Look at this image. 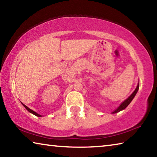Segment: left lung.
I'll list each match as a JSON object with an SVG mask.
<instances>
[{
	"label": "left lung",
	"mask_w": 157,
	"mask_h": 157,
	"mask_svg": "<svg viewBox=\"0 0 157 157\" xmlns=\"http://www.w3.org/2000/svg\"><path fill=\"white\" fill-rule=\"evenodd\" d=\"M139 83L138 84V85H137V87H136V89H135V91L133 92V94L130 95V96L127 98V100H125L124 101V102L122 103V104L119 106V107L118 108H117L114 111H113V113H118V112H119V111H122V110H123V109H125L127 106H128L129 105V103L132 102V100H133V98H134V96L135 95H136V93H137V91H138V90H139Z\"/></svg>",
	"instance_id": "left-lung-1"
}]
</instances>
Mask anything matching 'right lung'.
<instances>
[{
	"label": "right lung",
	"mask_w": 157,
	"mask_h": 157,
	"mask_svg": "<svg viewBox=\"0 0 157 157\" xmlns=\"http://www.w3.org/2000/svg\"><path fill=\"white\" fill-rule=\"evenodd\" d=\"M22 104H23V103H22ZM23 105L24 106V107L26 109H27V110L29 111V112L32 113L33 114H34V115H35V116H39V117H41V115H39V114H38L37 113H36L35 111H33L32 109H30V108H28V107H27V106H25L24 104H23Z\"/></svg>",
	"instance_id": "1"
}]
</instances>
